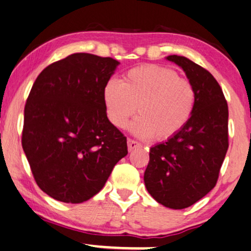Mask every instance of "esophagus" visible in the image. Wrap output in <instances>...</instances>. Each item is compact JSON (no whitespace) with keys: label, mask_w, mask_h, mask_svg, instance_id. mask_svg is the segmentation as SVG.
Returning a JSON list of instances; mask_svg holds the SVG:
<instances>
[{"label":"esophagus","mask_w":251,"mask_h":251,"mask_svg":"<svg viewBox=\"0 0 251 251\" xmlns=\"http://www.w3.org/2000/svg\"><path fill=\"white\" fill-rule=\"evenodd\" d=\"M141 145L138 141H135V140H132V139H128L127 140V147H128V150L129 151H132V150H134L135 148H138Z\"/></svg>","instance_id":"obj_1"}]
</instances>
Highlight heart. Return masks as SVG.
<instances>
[{
    "label": "heart",
    "mask_w": 251,
    "mask_h": 251,
    "mask_svg": "<svg viewBox=\"0 0 251 251\" xmlns=\"http://www.w3.org/2000/svg\"><path fill=\"white\" fill-rule=\"evenodd\" d=\"M106 116L117 128H124L135 113L131 132L139 138L165 141L175 136L192 118L196 92L189 80L175 70L141 65L123 76L109 80L103 89Z\"/></svg>",
    "instance_id": "1"
}]
</instances>
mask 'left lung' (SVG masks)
Listing matches in <instances>:
<instances>
[{
  "instance_id": "1",
  "label": "left lung",
  "mask_w": 251,
  "mask_h": 251,
  "mask_svg": "<svg viewBox=\"0 0 251 251\" xmlns=\"http://www.w3.org/2000/svg\"><path fill=\"white\" fill-rule=\"evenodd\" d=\"M166 59L180 66L193 83L196 105L178 134L150 148L143 179L157 202L178 210L193 205L216 186L228 149V106L209 71L183 56Z\"/></svg>"
}]
</instances>
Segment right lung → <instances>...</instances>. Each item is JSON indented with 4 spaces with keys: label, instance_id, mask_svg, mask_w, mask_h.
Instances as JSON below:
<instances>
[{
    "label": "right lung",
    "instance_id": "add662e5",
    "mask_svg": "<svg viewBox=\"0 0 251 251\" xmlns=\"http://www.w3.org/2000/svg\"><path fill=\"white\" fill-rule=\"evenodd\" d=\"M120 63L76 52L43 70L26 101L22 145L36 183L50 198L82 203L127 155L106 116L103 89Z\"/></svg>",
    "mask_w": 251,
    "mask_h": 251
}]
</instances>
